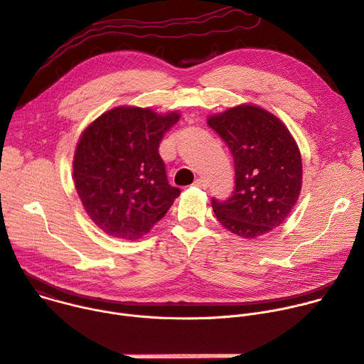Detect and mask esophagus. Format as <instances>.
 Here are the masks:
<instances>
[{"mask_svg":"<svg viewBox=\"0 0 364 364\" xmlns=\"http://www.w3.org/2000/svg\"><path fill=\"white\" fill-rule=\"evenodd\" d=\"M193 185H195V186H198V188H201V189H205V188H207V182H205L204 179H201V178H198V179H195Z\"/></svg>","mask_w":364,"mask_h":364,"instance_id":"esophagus-1","label":"esophagus"}]
</instances>
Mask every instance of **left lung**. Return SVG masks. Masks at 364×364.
<instances>
[{
    "label": "left lung",
    "mask_w": 364,
    "mask_h": 364,
    "mask_svg": "<svg viewBox=\"0 0 364 364\" xmlns=\"http://www.w3.org/2000/svg\"><path fill=\"white\" fill-rule=\"evenodd\" d=\"M208 125L226 143L235 163L232 195L211 200L220 225L243 239L278 228L301 188V157L289 129L269 112L250 105L210 117Z\"/></svg>",
    "instance_id": "8db88e82"
}]
</instances>
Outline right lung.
<instances>
[{"mask_svg":"<svg viewBox=\"0 0 364 364\" xmlns=\"http://www.w3.org/2000/svg\"><path fill=\"white\" fill-rule=\"evenodd\" d=\"M178 114L117 107L82 132L74 183L90 218L105 233L135 240L169 211L181 189L169 185L159 147Z\"/></svg>","mask_w":364,"mask_h":364,"instance_id":"obj_1","label":"right lung"}]
</instances>
